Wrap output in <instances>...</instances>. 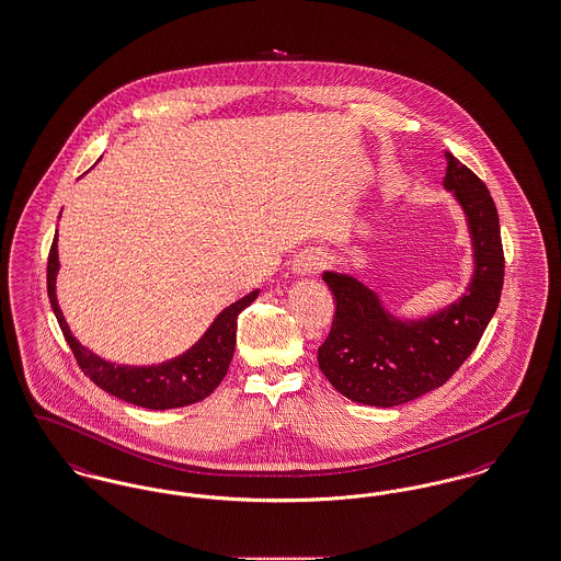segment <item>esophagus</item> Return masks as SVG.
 <instances>
[{"instance_id":"esophagus-1","label":"esophagus","mask_w":561,"mask_h":561,"mask_svg":"<svg viewBox=\"0 0 561 561\" xmlns=\"http://www.w3.org/2000/svg\"><path fill=\"white\" fill-rule=\"evenodd\" d=\"M325 267V256L318 252V250H307L302 252L296 261H294V275H316L320 273L321 268Z\"/></svg>"}]
</instances>
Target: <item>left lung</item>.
I'll return each instance as SVG.
<instances>
[{"instance_id":"obj_1","label":"left lung","mask_w":561,"mask_h":561,"mask_svg":"<svg viewBox=\"0 0 561 561\" xmlns=\"http://www.w3.org/2000/svg\"><path fill=\"white\" fill-rule=\"evenodd\" d=\"M446 161L444 187L462 208L473 245L471 282L453 305L421 320H400L353 275H321L336 311L318 364L351 401L391 408L442 387L478 347L496 313L505 279L499 213L488 187L465 163L448 151Z\"/></svg>"}]
</instances>
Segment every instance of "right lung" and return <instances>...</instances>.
<instances>
[{
  "instance_id": "right-lung-1",
  "label": "right lung",
  "mask_w": 561,
  "mask_h": 561,
  "mask_svg": "<svg viewBox=\"0 0 561 561\" xmlns=\"http://www.w3.org/2000/svg\"><path fill=\"white\" fill-rule=\"evenodd\" d=\"M58 233L54 236L50 256H48V296L54 316L65 334V341L73 351L78 364L85 376L103 391L115 396L117 400L128 401L149 410H170L183 408L208 398L220 385L236 351L238 316L256 300L261 290L245 294L227 309H222L204 336L187 348L183 355L161 362L158 366H122L113 364L90 348L83 347L71 334L65 316L56 300V273H58Z\"/></svg>"
}]
</instances>
